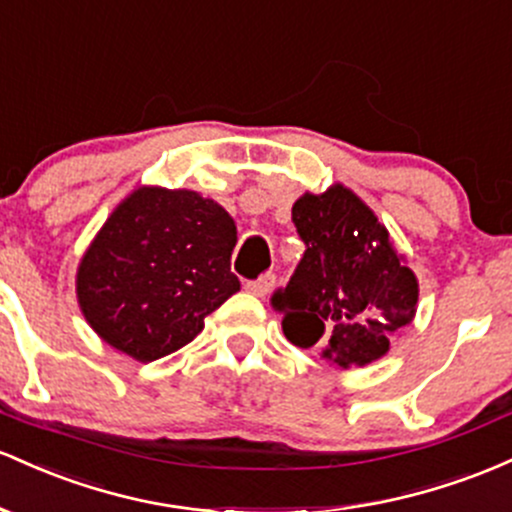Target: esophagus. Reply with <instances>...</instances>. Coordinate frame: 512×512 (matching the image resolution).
<instances>
[{
    "label": "esophagus",
    "instance_id": "obj_1",
    "mask_svg": "<svg viewBox=\"0 0 512 512\" xmlns=\"http://www.w3.org/2000/svg\"><path fill=\"white\" fill-rule=\"evenodd\" d=\"M273 285H275V275L266 273V275H261L258 280H249V283L244 285V290L251 292V295H256V297H266L268 292L273 290Z\"/></svg>",
    "mask_w": 512,
    "mask_h": 512
}]
</instances>
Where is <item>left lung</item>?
<instances>
[{"instance_id": "left-lung-1", "label": "left lung", "mask_w": 512, "mask_h": 512, "mask_svg": "<svg viewBox=\"0 0 512 512\" xmlns=\"http://www.w3.org/2000/svg\"><path fill=\"white\" fill-rule=\"evenodd\" d=\"M304 251L285 290L273 295L283 333L317 348L333 367H363L416 317L418 280L387 227L343 183L304 193L292 205Z\"/></svg>"}]
</instances>
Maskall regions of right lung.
<instances>
[{"label":"right lung","mask_w":512,"mask_h":512,"mask_svg":"<svg viewBox=\"0 0 512 512\" xmlns=\"http://www.w3.org/2000/svg\"><path fill=\"white\" fill-rule=\"evenodd\" d=\"M237 225L188 188L140 186L103 222L77 268V302L108 346L152 363L191 343L239 292Z\"/></svg>","instance_id":"right-lung-1"}]
</instances>
